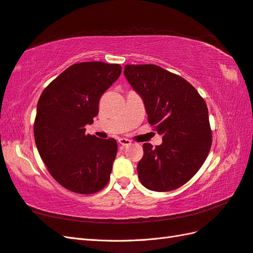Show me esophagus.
Listing matches in <instances>:
<instances>
[{"label": "esophagus", "instance_id": "obj_1", "mask_svg": "<svg viewBox=\"0 0 253 253\" xmlns=\"http://www.w3.org/2000/svg\"><path fill=\"white\" fill-rule=\"evenodd\" d=\"M118 142H120L123 147H128L131 144V141L129 139H126V138H120L118 139Z\"/></svg>", "mask_w": 253, "mask_h": 253}]
</instances>
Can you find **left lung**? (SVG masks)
<instances>
[{
	"label": "left lung",
	"mask_w": 253,
	"mask_h": 253,
	"mask_svg": "<svg viewBox=\"0 0 253 253\" xmlns=\"http://www.w3.org/2000/svg\"><path fill=\"white\" fill-rule=\"evenodd\" d=\"M124 75L163 140L155 148L143 143L139 180L153 191L175 190L196 175L211 149L206 101L187 80L153 64L126 65Z\"/></svg>",
	"instance_id": "left-lung-1"
}]
</instances>
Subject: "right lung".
Here are the masks:
<instances>
[{"instance_id":"1","label":"right lung","mask_w":253,"mask_h":253,"mask_svg":"<svg viewBox=\"0 0 253 253\" xmlns=\"http://www.w3.org/2000/svg\"><path fill=\"white\" fill-rule=\"evenodd\" d=\"M122 73L118 64L77 63L41 93L34 125L36 146L58 184L82 195L98 192L110 180L117 153L115 139L85 135L99 101Z\"/></svg>"}]
</instances>
